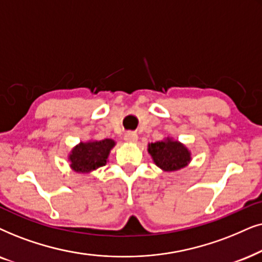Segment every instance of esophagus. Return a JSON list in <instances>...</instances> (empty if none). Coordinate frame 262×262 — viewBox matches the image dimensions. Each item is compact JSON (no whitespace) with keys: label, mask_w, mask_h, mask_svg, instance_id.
Returning a JSON list of instances; mask_svg holds the SVG:
<instances>
[{"label":"esophagus","mask_w":262,"mask_h":262,"mask_svg":"<svg viewBox=\"0 0 262 262\" xmlns=\"http://www.w3.org/2000/svg\"><path fill=\"white\" fill-rule=\"evenodd\" d=\"M124 140L127 142H135L138 140V135L134 132H127L124 134Z\"/></svg>","instance_id":"esophagus-1"}]
</instances>
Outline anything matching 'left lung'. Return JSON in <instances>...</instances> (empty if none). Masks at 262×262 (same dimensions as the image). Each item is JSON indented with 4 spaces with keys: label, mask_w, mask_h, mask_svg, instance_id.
Instances as JSON below:
<instances>
[{
    "label": "left lung",
    "mask_w": 262,
    "mask_h": 262,
    "mask_svg": "<svg viewBox=\"0 0 262 262\" xmlns=\"http://www.w3.org/2000/svg\"><path fill=\"white\" fill-rule=\"evenodd\" d=\"M148 153L156 165L164 171H176L187 166L191 160L189 149L171 138L148 144Z\"/></svg>",
    "instance_id": "obj_1"
}]
</instances>
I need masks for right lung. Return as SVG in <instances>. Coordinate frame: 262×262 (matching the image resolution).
Wrapping results in <instances>:
<instances>
[{
	"mask_svg": "<svg viewBox=\"0 0 262 262\" xmlns=\"http://www.w3.org/2000/svg\"><path fill=\"white\" fill-rule=\"evenodd\" d=\"M114 146L115 141L113 139L80 142L69 155L68 159L71 162V167L75 172L89 173L104 166Z\"/></svg>",
	"mask_w": 262,
	"mask_h": 262,
	"instance_id": "add662e5",
	"label": "right lung"
}]
</instances>
